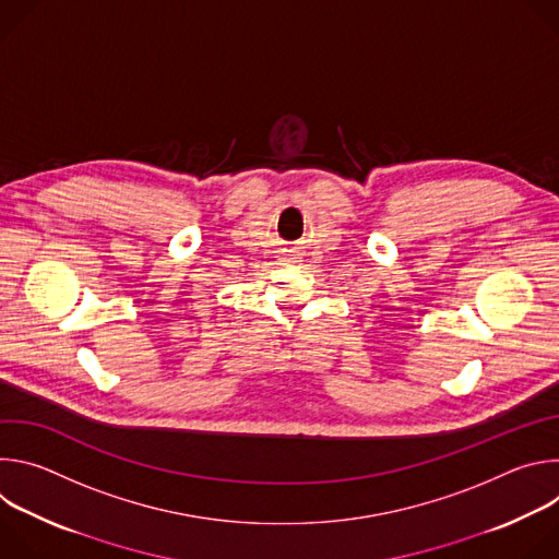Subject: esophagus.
Returning a JSON list of instances; mask_svg holds the SVG:
<instances>
[{"label": "esophagus", "mask_w": 559, "mask_h": 559, "mask_svg": "<svg viewBox=\"0 0 559 559\" xmlns=\"http://www.w3.org/2000/svg\"><path fill=\"white\" fill-rule=\"evenodd\" d=\"M287 259H289V261H292V263H294V259H298V257H294V254H292V257H287Z\"/></svg>", "instance_id": "1"}]
</instances>
